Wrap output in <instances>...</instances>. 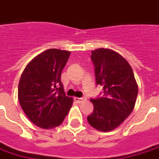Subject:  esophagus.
Here are the masks:
<instances>
[{
    "label": "esophagus",
    "mask_w": 159,
    "mask_h": 159,
    "mask_svg": "<svg viewBox=\"0 0 159 159\" xmlns=\"http://www.w3.org/2000/svg\"><path fill=\"white\" fill-rule=\"evenodd\" d=\"M87 99H86V97H75V101H76V102H78V103H82L83 102H85Z\"/></svg>",
    "instance_id": "obj_1"
}]
</instances>
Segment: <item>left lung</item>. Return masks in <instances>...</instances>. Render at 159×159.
<instances>
[{
	"label": "left lung",
	"mask_w": 159,
	"mask_h": 159,
	"mask_svg": "<svg viewBox=\"0 0 159 159\" xmlns=\"http://www.w3.org/2000/svg\"><path fill=\"white\" fill-rule=\"evenodd\" d=\"M95 81L103 87L102 97L90 99L93 113L88 121L101 132L118 127L133 112L138 95V84L133 69L119 53L110 49L92 51Z\"/></svg>",
	"instance_id": "1"
}]
</instances>
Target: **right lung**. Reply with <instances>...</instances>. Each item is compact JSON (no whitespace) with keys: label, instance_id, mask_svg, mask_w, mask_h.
I'll return each mask as SVG.
<instances>
[{"label":"right lung","instance_id":"add662e5","mask_svg":"<svg viewBox=\"0 0 159 159\" xmlns=\"http://www.w3.org/2000/svg\"><path fill=\"white\" fill-rule=\"evenodd\" d=\"M70 55V52L48 49L30 61L22 72L19 102L30 120L43 129L61 125L73 104L61 83Z\"/></svg>","mask_w":159,"mask_h":159}]
</instances>
